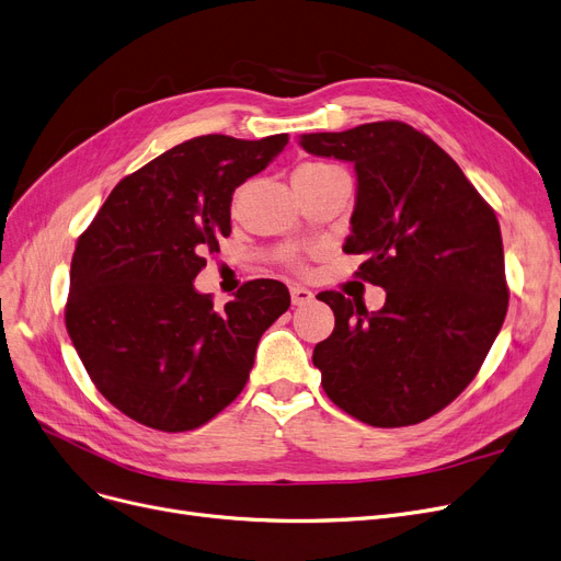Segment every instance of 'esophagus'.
<instances>
[{
    "mask_svg": "<svg viewBox=\"0 0 561 561\" xmlns=\"http://www.w3.org/2000/svg\"><path fill=\"white\" fill-rule=\"evenodd\" d=\"M313 300V294L309 288H305V286H300V284H294L290 286V302H294L296 307H302V305H307V302H311Z\"/></svg>",
    "mask_w": 561,
    "mask_h": 561,
    "instance_id": "esophagus-1",
    "label": "esophagus"
}]
</instances>
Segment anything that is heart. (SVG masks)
<instances>
[{
    "instance_id": "1",
    "label": "heart",
    "mask_w": 561,
    "mask_h": 561,
    "mask_svg": "<svg viewBox=\"0 0 561 561\" xmlns=\"http://www.w3.org/2000/svg\"><path fill=\"white\" fill-rule=\"evenodd\" d=\"M332 164H323V162H305L296 169V174H316V172H323V169H330Z\"/></svg>"
}]
</instances>
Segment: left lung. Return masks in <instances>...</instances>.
Here are the masks:
<instances>
[{
    "mask_svg": "<svg viewBox=\"0 0 561 561\" xmlns=\"http://www.w3.org/2000/svg\"><path fill=\"white\" fill-rule=\"evenodd\" d=\"M307 153L355 164L346 254L382 286V309L336 290L313 367L334 405L397 428L428 420L466 389L504 323L508 286L495 210L431 137L401 121L300 137Z\"/></svg>",
    "mask_w": 561,
    "mask_h": 561,
    "instance_id": "left-lung-1",
    "label": "left lung"
}]
</instances>
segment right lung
Listing matches in <instances>:
<instances>
[{
	"label": "right lung",
	"instance_id": "1",
	"mask_svg": "<svg viewBox=\"0 0 561 561\" xmlns=\"http://www.w3.org/2000/svg\"><path fill=\"white\" fill-rule=\"evenodd\" d=\"M286 144L288 135L187 139L121 181L78 238L66 330L99 392L130 420L192 431L245 387L288 288L254 279L215 309L192 282L231 233L233 190Z\"/></svg>",
	"mask_w": 561,
	"mask_h": 561
}]
</instances>
